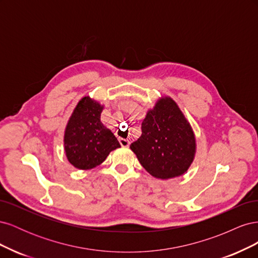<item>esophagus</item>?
<instances>
[{"instance_id":"34e87169","label":"esophagus","mask_w":258,"mask_h":258,"mask_svg":"<svg viewBox=\"0 0 258 258\" xmlns=\"http://www.w3.org/2000/svg\"><path fill=\"white\" fill-rule=\"evenodd\" d=\"M119 143H120V145L122 146V147H128L129 145H130V141L129 140H127V139H119Z\"/></svg>"}]
</instances>
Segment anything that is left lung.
<instances>
[{"mask_svg":"<svg viewBox=\"0 0 258 258\" xmlns=\"http://www.w3.org/2000/svg\"><path fill=\"white\" fill-rule=\"evenodd\" d=\"M196 137L189 121L171 97H161L146 113L142 135L131 151L152 176L169 179L183 175L195 159Z\"/></svg>","mask_w":258,"mask_h":258,"instance_id":"left-lung-1","label":"left lung"}]
</instances>
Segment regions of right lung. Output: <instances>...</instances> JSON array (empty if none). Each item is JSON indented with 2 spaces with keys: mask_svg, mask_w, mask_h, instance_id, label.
<instances>
[{
  "mask_svg": "<svg viewBox=\"0 0 258 258\" xmlns=\"http://www.w3.org/2000/svg\"><path fill=\"white\" fill-rule=\"evenodd\" d=\"M103 105L89 96L83 97L70 116L64 130V152L73 167L89 170L101 165L119 142L101 122Z\"/></svg>",
  "mask_w": 258,
  "mask_h": 258,
  "instance_id": "right-lung-1",
  "label": "right lung"
}]
</instances>
